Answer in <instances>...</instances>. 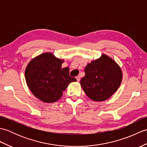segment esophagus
<instances>
[{"instance_id":"1","label":"esophagus","mask_w":147,"mask_h":147,"mask_svg":"<svg viewBox=\"0 0 147 147\" xmlns=\"http://www.w3.org/2000/svg\"><path fill=\"white\" fill-rule=\"evenodd\" d=\"M76 80H77V82H79L80 81V76H76Z\"/></svg>"}]
</instances>
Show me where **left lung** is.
Instances as JSON below:
<instances>
[{
    "label": "left lung",
    "instance_id": "8db88e82",
    "mask_svg": "<svg viewBox=\"0 0 147 147\" xmlns=\"http://www.w3.org/2000/svg\"><path fill=\"white\" fill-rule=\"evenodd\" d=\"M85 76L80 81L84 92L93 101L109 99L117 91L123 79V73L115 61L105 54L87 64Z\"/></svg>",
    "mask_w": 147,
    "mask_h": 147
}]
</instances>
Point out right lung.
Listing matches in <instances>:
<instances>
[{
  "label": "right lung",
  "instance_id": "right-lung-1",
  "mask_svg": "<svg viewBox=\"0 0 147 147\" xmlns=\"http://www.w3.org/2000/svg\"><path fill=\"white\" fill-rule=\"evenodd\" d=\"M64 60L51 52L33 58L25 69V79L30 91L45 103H53L61 98L69 84L76 82L69 76L68 67L61 68Z\"/></svg>",
  "mask_w": 147,
  "mask_h": 147
}]
</instances>
